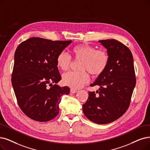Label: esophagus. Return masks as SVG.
Listing matches in <instances>:
<instances>
[{"mask_svg": "<svg viewBox=\"0 0 150 150\" xmlns=\"http://www.w3.org/2000/svg\"><path fill=\"white\" fill-rule=\"evenodd\" d=\"M70 92L72 93H74L77 92V90L76 89H74V88H71Z\"/></svg>", "mask_w": 150, "mask_h": 150, "instance_id": "1", "label": "esophagus"}]
</instances>
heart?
<instances>
[{
    "label": "heart",
    "instance_id": "heart-1",
    "mask_svg": "<svg viewBox=\"0 0 150 150\" xmlns=\"http://www.w3.org/2000/svg\"><path fill=\"white\" fill-rule=\"evenodd\" d=\"M75 59H81L80 71H71L63 76L64 85L71 88H79L89 81L87 72L92 75L99 76L106 69L109 63L108 53L102 50H97L95 47L88 44L75 45L71 50ZM72 63L71 56L64 52H61L57 57L58 67L63 71H68Z\"/></svg>",
    "mask_w": 150,
    "mask_h": 150
}]
</instances>
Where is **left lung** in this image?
<instances>
[{
  "label": "left lung",
  "instance_id": "obj_1",
  "mask_svg": "<svg viewBox=\"0 0 150 150\" xmlns=\"http://www.w3.org/2000/svg\"><path fill=\"white\" fill-rule=\"evenodd\" d=\"M98 42L107 49L109 63L103 73L91 84V87H100L96 93L88 92V98L82 108L90 121L105 124L116 121L126 112L136 77L133 56L127 46L115 39Z\"/></svg>",
  "mask_w": 150,
  "mask_h": 150
}]
</instances>
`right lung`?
Wrapping results in <instances>:
<instances>
[{
    "mask_svg": "<svg viewBox=\"0 0 150 150\" xmlns=\"http://www.w3.org/2000/svg\"><path fill=\"white\" fill-rule=\"evenodd\" d=\"M71 43V40L31 38L16 48L11 83L20 109L34 121L54 119L59 113L61 97L69 93L68 87L52 83L62 79L57 57Z\"/></svg>",
    "mask_w": 150,
    "mask_h": 150,
    "instance_id": "add662e5",
    "label": "right lung"
}]
</instances>
